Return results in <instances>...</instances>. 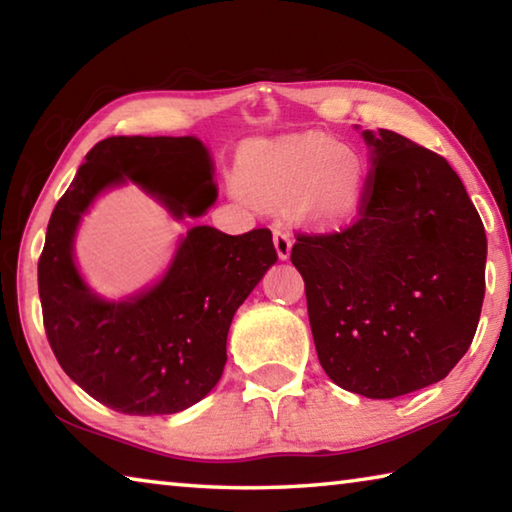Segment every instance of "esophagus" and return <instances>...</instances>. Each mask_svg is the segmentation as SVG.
Masks as SVG:
<instances>
[{"label":"esophagus","mask_w":512,"mask_h":512,"mask_svg":"<svg viewBox=\"0 0 512 512\" xmlns=\"http://www.w3.org/2000/svg\"><path fill=\"white\" fill-rule=\"evenodd\" d=\"M273 244H275V250H277V257H280V259H289L291 257L293 239L289 235V230H284V228H280V225H275Z\"/></svg>","instance_id":"esophagus-1"}]
</instances>
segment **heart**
I'll return each mask as SVG.
<instances>
[{
	"label": "heart",
	"instance_id": "obj_1",
	"mask_svg": "<svg viewBox=\"0 0 512 512\" xmlns=\"http://www.w3.org/2000/svg\"><path fill=\"white\" fill-rule=\"evenodd\" d=\"M368 176L357 149L323 133L248 142L235 167V183L250 201L264 207L293 205L302 219L325 228L359 214Z\"/></svg>",
	"mask_w": 512,
	"mask_h": 512
}]
</instances>
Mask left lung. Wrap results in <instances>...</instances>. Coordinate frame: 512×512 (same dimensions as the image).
Masks as SVG:
<instances>
[{"instance_id": "1", "label": "left lung", "mask_w": 512, "mask_h": 512, "mask_svg": "<svg viewBox=\"0 0 512 512\" xmlns=\"http://www.w3.org/2000/svg\"><path fill=\"white\" fill-rule=\"evenodd\" d=\"M361 137L375 167L361 219L334 235H300L291 262L327 377L393 400L445 379L470 348L488 241L445 158L384 128Z\"/></svg>"}]
</instances>
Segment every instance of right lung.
I'll return each mask as SVG.
<instances>
[{
    "label": "right lung",
    "mask_w": 512,
    "mask_h": 512,
    "mask_svg": "<svg viewBox=\"0 0 512 512\" xmlns=\"http://www.w3.org/2000/svg\"><path fill=\"white\" fill-rule=\"evenodd\" d=\"M144 189L176 221L214 205V162L185 137H108L85 155L47 225L38 291L51 350L69 379L126 415H169L201 402L228 361L230 323L277 262L271 230L225 235L194 225L151 287L108 300L76 266L83 216L108 189Z\"/></svg>",
    "instance_id": "right-lung-1"
}]
</instances>
